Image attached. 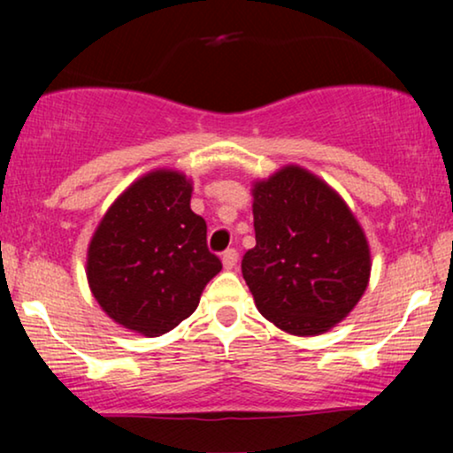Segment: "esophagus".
Returning <instances> with one entry per match:
<instances>
[{"label": "esophagus", "instance_id": "esophagus-1", "mask_svg": "<svg viewBox=\"0 0 453 453\" xmlns=\"http://www.w3.org/2000/svg\"><path fill=\"white\" fill-rule=\"evenodd\" d=\"M237 257H239L237 250H226L225 253H222V264H225V268L233 270L234 265H237Z\"/></svg>", "mask_w": 453, "mask_h": 453}]
</instances>
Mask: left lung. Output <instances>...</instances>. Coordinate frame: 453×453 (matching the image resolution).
Masks as SVG:
<instances>
[{
    "mask_svg": "<svg viewBox=\"0 0 453 453\" xmlns=\"http://www.w3.org/2000/svg\"><path fill=\"white\" fill-rule=\"evenodd\" d=\"M256 247L241 270L259 313L295 336L330 330L369 282L367 239L336 191L301 166L253 188Z\"/></svg>",
    "mask_w": 453,
    "mask_h": 453,
    "instance_id": "8db88e82",
    "label": "left lung"
}]
</instances>
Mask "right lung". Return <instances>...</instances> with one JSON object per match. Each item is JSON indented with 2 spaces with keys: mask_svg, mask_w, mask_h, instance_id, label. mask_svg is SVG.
Listing matches in <instances>:
<instances>
[{
  "mask_svg": "<svg viewBox=\"0 0 453 453\" xmlns=\"http://www.w3.org/2000/svg\"><path fill=\"white\" fill-rule=\"evenodd\" d=\"M181 173L154 171L109 208L88 247L86 274L103 311L127 330L160 336L196 311L222 262L206 220L189 208Z\"/></svg>",
  "mask_w": 453,
  "mask_h": 453,
  "instance_id": "add662e5",
  "label": "right lung"
}]
</instances>
